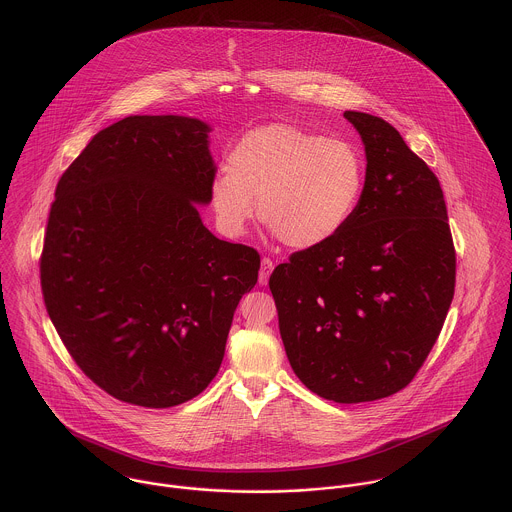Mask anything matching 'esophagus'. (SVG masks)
<instances>
[{
    "mask_svg": "<svg viewBox=\"0 0 512 512\" xmlns=\"http://www.w3.org/2000/svg\"><path fill=\"white\" fill-rule=\"evenodd\" d=\"M272 270H274V262H272L270 258H262V264H260V274H258V282H260V286H266V284H268Z\"/></svg>",
    "mask_w": 512,
    "mask_h": 512,
    "instance_id": "34e87169",
    "label": "esophagus"
}]
</instances>
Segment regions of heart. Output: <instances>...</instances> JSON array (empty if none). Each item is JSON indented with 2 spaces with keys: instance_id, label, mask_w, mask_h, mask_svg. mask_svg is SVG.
Masks as SVG:
<instances>
[{
  "instance_id": "heart-1",
  "label": "heart",
  "mask_w": 512,
  "mask_h": 512,
  "mask_svg": "<svg viewBox=\"0 0 512 512\" xmlns=\"http://www.w3.org/2000/svg\"><path fill=\"white\" fill-rule=\"evenodd\" d=\"M365 185L359 149L292 124L246 132L226 157V173L211 187L220 228L240 234L258 213L286 246L305 250L333 238L353 217Z\"/></svg>"
}]
</instances>
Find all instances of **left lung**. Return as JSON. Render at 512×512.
<instances>
[{"mask_svg": "<svg viewBox=\"0 0 512 512\" xmlns=\"http://www.w3.org/2000/svg\"><path fill=\"white\" fill-rule=\"evenodd\" d=\"M366 155L349 222L270 276L297 378L339 404L402 390L428 359L455 290V250L434 171L378 116L347 110Z\"/></svg>", "mask_w": 512, "mask_h": 512, "instance_id": "left-lung-1", "label": "left lung"}]
</instances>
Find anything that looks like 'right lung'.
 I'll use <instances>...</instances> for the list:
<instances>
[{
    "label": "right lung",
    "instance_id": "right-lung-1",
    "mask_svg": "<svg viewBox=\"0 0 512 512\" xmlns=\"http://www.w3.org/2000/svg\"><path fill=\"white\" fill-rule=\"evenodd\" d=\"M209 134L189 116L124 118L55 191L41 256L49 317L80 370L128 404L201 394L258 282V252L217 238L196 207L217 173Z\"/></svg>",
    "mask_w": 512,
    "mask_h": 512
}]
</instances>
